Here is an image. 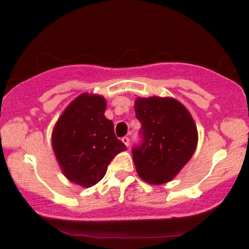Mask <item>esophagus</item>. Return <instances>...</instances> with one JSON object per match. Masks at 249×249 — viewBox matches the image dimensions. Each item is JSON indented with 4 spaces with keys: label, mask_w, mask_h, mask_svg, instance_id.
<instances>
[{
    "label": "esophagus",
    "mask_w": 249,
    "mask_h": 249,
    "mask_svg": "<svg viewBox=\"0 0 249 249\" xmlns=\"http://www.w3.org/2000/svg\"><path fill=\"white\" fill-rule=\"evenodd\" d=\"M122 141H123V143H124V144L126 145V147H129V144H130V139H129V137H127V136L123 137Z\"/></svg>",
    "instance_id": "esophagus-1"
}]
</instances>
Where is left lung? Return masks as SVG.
I'll return each mask as SVG.
<instances>
[{
    "instance_id": "1",
    "label": "left lung",
    "mask_w": 249,
    "mask_h": 249,
    "mask_svg": "<svg viewBox=\"0 0 249 249\" xmlns=\"http://www.w3.org/2000/svg\"><path fill=\"white\" fill-rule=\"evenodd\" d=\"M135 113L142 126V143L132 148L137 173L150 184L170 182L196 149L194 119L172 97H139L135 101Z\"/></svg>"
}]
</instances>
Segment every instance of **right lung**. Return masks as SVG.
Segmentation results:
<instances>
[{
	"label": "right lung",
	"mask_w": 249,
	"mask_h": 249,
	"mask_svg": "<svg viewBox=\"0 0 249 249\" xmlns=\"http://www.w3.org/2000/svg\"><path fill=\"white\" fill-rule=\"evenodd\" d=\"M106 100L84 92L74 99L57 119L52 144L65 177L89 188L106 175L113 158L126 150L114 135L112 120L105 117Z\"/></svg>",
	"instance_id": "add662e5"
}]
</instances>
